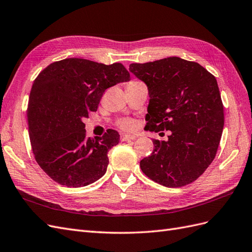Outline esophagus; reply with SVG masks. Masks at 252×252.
<instances>
[{"mask_svg": "<svg viewBox=\"0 0 252 252\" xmlns=\"http://www.w3.org/2000/svg\"><path fill=\"white\" fill-rule=\"evenodd\" d=\"M135 136L132 134H127V133H123L121 134V140L122 141H129V140H134Z\"/></svg>", "mask_w": 252, "mask_h": 252, "instance_id": "34e87169", "label": "esophagus"}]
</instances>
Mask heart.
<instances>
[{"mask_svg": "<svg viewBox=\"0 0 252 252\" xmlns=\"http://www.w3.org/2000/svg\"><path fill=\"white\" fill-rule=\"evenodd\" d=\"M132 82H135V81H132ZM120 127L125 129V130H131V129L134 127V122L132 120H129V119L123 120L120 122Z\"/></svg>", "mask_w": 252, "mask_h": 252, "instance_id": "1", "label": "heart"}]
</instances>
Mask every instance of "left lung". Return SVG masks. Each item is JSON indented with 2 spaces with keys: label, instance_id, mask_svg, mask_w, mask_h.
Returning a JSON list of instances; mask_svg holds the SVG:
<instances>
[{
  "label": "left lung",
  "instance_id": "left-lung-1",
  "mask_svg": "<svg viewBox=\"0 0 252 252\" xmlns=\"http://www.w3.org/2000/svg\"><path fill=\"white\" fill-rule=\"evenodd\" d=\"M129 71L148 87L147 130H170L167 141L154 140V151L140 162L142 171L166 187L190 184L212 163L223 132L224 106L215 75L178 57L133 63Z\"/></svg>",
  "mask_w": 252,
  "mask_h": 252
}]
</instances>
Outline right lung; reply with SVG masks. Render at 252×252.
Returning <instances> with one entry per match:
<instances>
[{"instance_id": "obj_1", "label": "right lung", "mask_w": 252, "mask_h": 252, "mask_svg": "<svg viewBox=\"0 0 252 252\" xmlns=\"http://www.w3.org/2000/svg\"><path fill=\"white\" fill-rule=\"evenodd\" d=\"M129 80L121 63L77 58L58 61L37 75L27 108L29 138L35 161L53 181L84 187L105 174L108 150L120 134L108 129L103 136L87 138L83 120L96 111L106 89Z\"/></svg>"}]
</instances>
